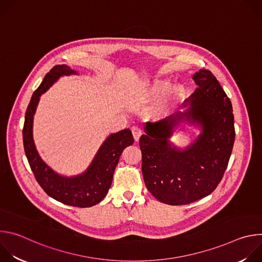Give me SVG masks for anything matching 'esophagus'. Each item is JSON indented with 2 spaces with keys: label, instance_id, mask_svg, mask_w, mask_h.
I'll return each instance as SVG.
<instances>
[{
  "label": "esophagus",
  "instance_id": "1",
  "mask_svg": "<svg viewBox=\"0 0 262 262\" xmlns=\"http://www.w3.org/2000/svg\"><path fill=\"white\" fill-rule=\"evenodd\" d=\"M132 133H133V136H134L135 141H136V142L139 141V139H140V137H141V135H142L141 128L138 127V126H133V127H132Z\"/></svg>",
  "mask_w": 262,
  "mask_h": 262
}]
</instances>
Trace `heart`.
<instances>
[{
	"instance_id": "heart-1",
	"label": "heart",
	"mask_w": 262,
	"mask_h": 262,
	"mask_svg": "<svg viewBox=\"0 0 262 262\" xmlns=\"http://www.w3.org/2000/svg\"><path fill=\"white\" fill-rule=\"evenodd\" d=\"M172 82L167 78H157L146 87V98L155 101L151 114L157 119L168 117L178 105L184 95V88L177 84L172 86Z\"/></svg>"
}]
</instances>
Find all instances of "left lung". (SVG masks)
<instances>
[{
	"label": "left lung",
	"mask_w": 262,
	"mask_h": 262,
	"mask_svg": "<svg viewBox=\"0 0 262 262\" xmlns=\"http://www.w3.org/2000/svg\"><path fill=\"white\" fill-rule=\"evenodd\" d=\"M198 88L185 99L183 113L146 123L140 138L145 184L160 202L183 205L211 194L225 173L234 144L232 104L213 74H193ZM182 123L201 128L188 147L175 146L169 138Z\"/></svg>",
	"instance_id": "left-lung-1"
}]
</instances>
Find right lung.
I'll return each mask as SVG.
<instances>
[{"label":"right lung","mask_w":262,"mask_h":262,"mask_svg":"<svg viewBox=\"0 0 262 262\" xmlns=\"http://www.w3.org/2000/svg\"><path fill=\"white\" fill-rule=\"evenodd\" d=\"M70 74H78V71L65 64L56 65L47 73L40 86L33 93L25 116L24 148L37 182L50 197L66 205L90 207L106 196L120 156L124 148L134 143V137L129 128L111 134L82 174L67 177L55 172L37 151L33 139V120L40 96L61 77Z\"/></svg>","instance_id":"1"}]
</instances>
